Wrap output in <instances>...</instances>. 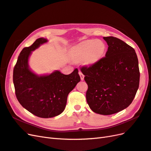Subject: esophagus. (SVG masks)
<instances>
[{
	"instance_id": "34e87169",
	"label": "esophagus",
	"mask_w": 151,
	"mask_h": 151,
	"mask_svg": "<svg viewBox=\"0 0 151 151\" xmlns=\"http://www.w3.org/2000/svg\"><path fill=\"white\" fill-rule=\"evenodd\" d=\"M79 75H80V78L81 80H84V75L82 73H81V71H79Z\"/></svg>"
}]
</instances>
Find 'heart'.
<instances>
[{
  "label": "heart",
  "instance_id": "1",
  "mask_svg": "<svg viewBox=\"0 0 151 151\" xmlns=\"http://www.w3.org/2000/svg\"><path fill=\"white\" fill-rule=\"evenodd\" d=\"M106 49L105 43L100 40H89L81 43L72 50V56L77 61L92 64L104 55Z\"/></svg>",
  "mask_w": 151,
  "mask_h": 151
}]
</instances>
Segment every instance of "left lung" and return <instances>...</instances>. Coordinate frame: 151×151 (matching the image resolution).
<instances>
[{
    "mask_svg": "<svg viewBox=\"0 0 151 151\" xmlns=\"http://www.w3.org/2000/svg\"><path fill=\"white\" fill-rule=\"evenodd\" d=\"M105 58L81 71L88 84L86 99L94 113L110 115L130 105L139 87V61L134 49L113 37H103Z\"/></svg>",
    "mask_w": 151,
    "mask_h": 151,
    "instance_id": "left-lung-1",
    "label": "left lung"
}]
</instances>
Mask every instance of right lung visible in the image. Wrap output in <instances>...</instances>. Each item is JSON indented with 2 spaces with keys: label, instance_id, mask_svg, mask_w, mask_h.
Here are the masks:
<instances>
[{
  "label": "right lung",
  "instance_id": "1",
  "mask_svg": "<svg viewBox=\"0 0 151 151\" xmlns=\"http://www.w3.org/2000/svg\"><path fill=\"white\" fill-rule=\"evenodd\" d=\"M48 40L39 38L19 54L13 71L16 96L20 104L33 114L42 118H53L65 109L69 93L80 81L77 69L70 75L59 70L38 75L29 66L32 52Z\"/></svg>",
  "mask_w": 151,
  "mask_h": 151
}]
</instances>
